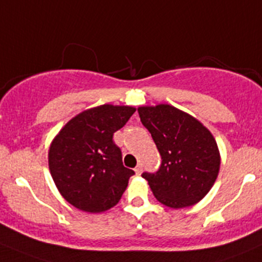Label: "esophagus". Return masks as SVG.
<instances>
[{"label": "esophagus", "instance_id": "34e87169", "mask_svg": "<svg viewBox=\"0 0 262 262\" xmlns=\"http://www.w3.org/2000/svg\"><path fill=\"white\" fill-rule=\"evenodd\" d=\"M134 171H136L137 175H141V172H142V165H141V164L137 165L136 169H134Z\"/></svg>", "mask_w": 262, "mask_h": 262}]
</instances>
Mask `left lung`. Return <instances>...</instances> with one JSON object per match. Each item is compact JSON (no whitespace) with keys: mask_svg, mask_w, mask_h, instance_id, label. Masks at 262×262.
I'll return each instance as SVG.
<instances>
[{"mask_svg":"<svg viewBox=\"0 0 262 262\" xmlns=\"http://www.w3.org/2000/svg\"><path fill=\"white\" fill-rule=\"evenodd\" d=\"M161 155L156 172H143L157 201L171 209H183L201 201L216 180L220 154L206 126L170 105L138 108Z\"/></svg>","mask_w":262,"mask_h":262,"instance_id":"1","label":"left lung"}]
</instances>
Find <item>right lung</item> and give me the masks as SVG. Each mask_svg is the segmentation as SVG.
Here are the masks:
<instances>
[{"label": "right lung", "mask_w": 262, "mask_h": 262, "mask_svg": "<svg viewBox=\"0 0 262 262\" xmlns=\"http://www.w3.org/2000/svg\"><path fill=\"white\" fill-rule=\"evenodd\" d=\"M136 108L102 105L78 114L50 146L48 166L61 195L77 209L103 212L120 201L133 170L113 141Z\"/></svg>", "instance_id": "add662e5"}]
</instances>
